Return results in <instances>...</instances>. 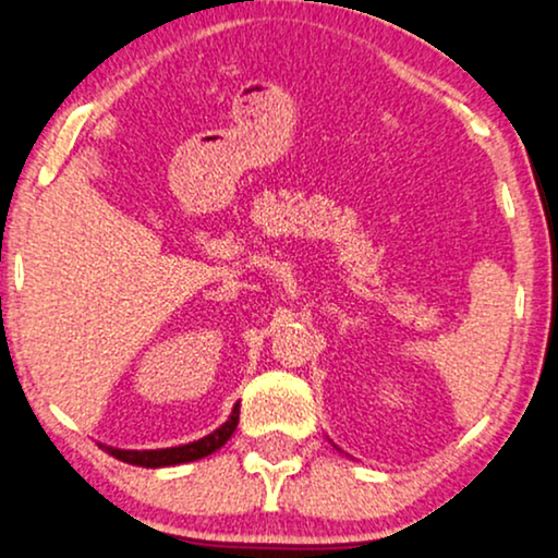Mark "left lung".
Listing matches in <instances>:
<instances>
[{
  "label": "left lung",
  "instance_id": "8db88e82",
  "mask_svg": "<svg viewBox=\"0 0 558 558\" xmlns=\"http://www.w3.org/2000/svg\"><path fill=\"white\" fill-rule=\"evenodd\" d=\"M333 447H337V444H333ZM337 449H339V447H337ZM339 451H342V449H339Z\"/></svg>",
  "mask_w": 558,
  "mask_h": 558
}]
</instances>
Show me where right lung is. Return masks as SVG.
Listing matches in <instances>:
<instances>
[{
  "label": "right lung",
  "mask_w": 558,
  "mask_h": 558,
  "mask_svg": "<svg viewBox=\"0 0 558 558\" xmlns=\"http://www.w3.org/2000/svg\"><path fill=\"white\" fill-rule=\"evenodd\" d=\"M240 423V404H234L232 415L227 417V423H221L219 428L211 430L208 436L198 438V441L182 444V447H169V449H117L107 447V444H98L107 454L114 457V460L137 464V468H172V464H185L203 460V457L214 454L216 449H221L232 438L234 428Z\"/></svg>",
  "instance_id": "1"
}]
</instances>
